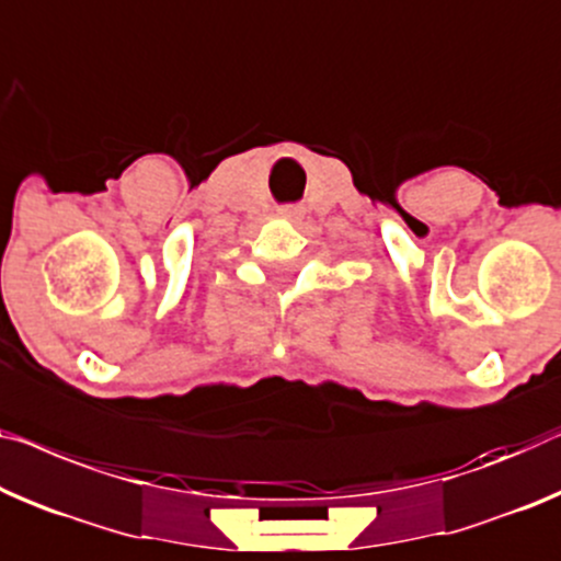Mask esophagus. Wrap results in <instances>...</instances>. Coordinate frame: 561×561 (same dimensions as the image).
Instances as JSON below:
<instances>
[{"label":"esophagus","instance_id":"esophagus-1","mask_svg":"<svg viewBox=\"0 0 561 561\" xmlns=\"http://www.w3.org/2000/svg\"><path fill=\"white\" fill-rule=\"evenodd\" d=\"M279 216H282V219H287V221H299L305 216V211L299 206H282Z\"/></svg>","mask_w":561,"mask_h":561}]
</instances>
